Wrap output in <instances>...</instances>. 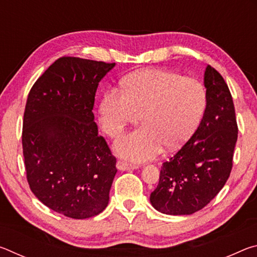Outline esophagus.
Wrapping results in <instances>:
<instances>
[{"instance_id":"34e87169","label":"esophagus","mask_w":257,"mask_h":257,"mask_svg":"<svg viewBox=\"0 0 257 257\" xmlns=\"http://www.w3.org/2000/svg\"><path fill=\"white\" fill-rule=\"evenodd\" d=\"M137 168H138L137 165L124 163L122 161H118V162H116V169H118L119 171H132V170H136Z\"/></svg>"}]
</instances>
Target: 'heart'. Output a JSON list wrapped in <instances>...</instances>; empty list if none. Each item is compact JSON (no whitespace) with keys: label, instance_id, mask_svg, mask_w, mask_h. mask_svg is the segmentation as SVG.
Instances as JSON below:
<instances>
[{"label":"heart","instance_id":"b5f03b06","mask_svg":"<svg viewBox=\"0 0 257 257\" xmlns=\"http://www.w3.org/2000/svg\"><path fill=\"white\" fill-rule=\"evenodd\" d=\"M206 103V90L197 79L151 69L130 76L124 90H107L98 116L103 132L112 138L141 116L143 127L120 137L114 151L121 158L143 162L159 155L163 146L173 151L185 145L201 122Z\"/></svg>","mask_w":257,"mask_h":257}]
</instances>
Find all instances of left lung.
<instances>
[{
  "label": "left lung",
  "mask_w": 257,
  "mask_h": 257,
  "mask_svg": "<svg viewBox=\"0 0 257 257\" xmlns=\"http://www.w3.org/2000/svg\"><path fill=\"white\" fill-rule=\"evenodd\" d=\"M207 103L196 132L169 162L150 201L156 211L189 215L206 206L223 188L232 168L238 128L231 94L222 76L207 66Z\"/></svg>",
  "instance_id": "8db88e82"
}]
</instances>
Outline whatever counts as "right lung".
Segmentation results:
<instances>
[{
	"mask_svg": "<svg viewBox=\"0 0 257 257\" xmlns=\"http://www.w3.org/2000/svg\"><path fill=\"white\" fill-rule=\"evenodd\" d=\"M115 63L61 58L30 89L23 149L27 180L45 206L72 219L101 213L110 201L115 158L98 136L95 94Z\"/></svg>",
	"mask_w": 257,
	"mask_h": 257,
	"instance_id": "obj_1",
	"label": "right lung"
}]
</instances>
